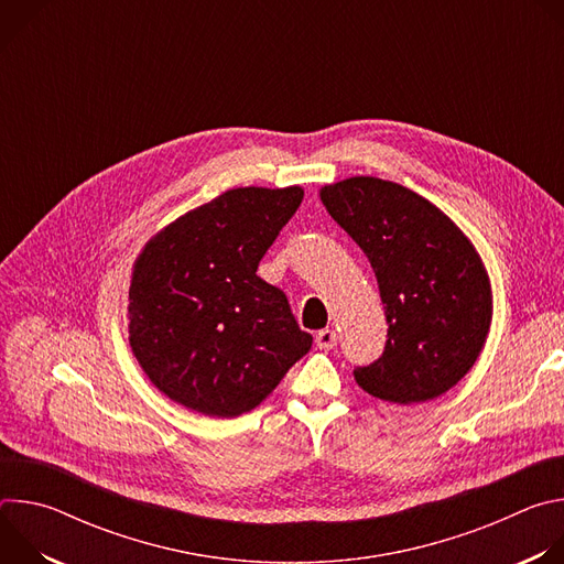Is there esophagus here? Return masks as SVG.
Masks as SVG:
<instances>
[{
    "label": "esophagus",
    "instance_id": "esophagus-1",
    "mask_svg": "<svg viewBox=\"0 0 564 564\" xmlns=\"http://www.w3.org/2000/svg\"><path fill=\"white\" fill-rule=\"evenodd\" d=\"M314 341H316V346H318L321 350H333V348L337 346V333H335V330H330V328H326V330H318Z\"/></svg>",
    "mask_w": 564,
    "mask_h": 564
}]
</instances>
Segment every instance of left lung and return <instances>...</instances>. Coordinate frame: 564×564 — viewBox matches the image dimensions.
I'll list each match as a JSON object with an SVG mask.
<instances>
[{
  "instance_id": "1",
  "label": "left lung",
  "mask_w": 564,
  "mask_h": 564,
  "mask_svg": "<svg viewBox=\"0 0 564 564\" xmlns=\"http://www.w3.org/2000/svg\"><path fill=\"white\" fill-rule=\"evenodd\" d=\"M368 257L388 321L383 355L357 383L392 404L451 390L477 361L494 318L489 272L470 238L431 200L375 176L318 189Z\"/></svg>"
}]
</instances>
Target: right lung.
<instances>
[{
    "mask_svg": "<svg viewBox=\"0 0 564 564\" xmlns=\"http://www.w3.org/2000/svg\"><path fill=\"white\" fill-rule=\"evenodd\" d=\"M303 200L236 187L155 231L131 268L129 346L149 381L207 417L257 409L312 348L288 296L257 270Z\"/></svg>",
    "mask_w": 564,
    "mask_h": 564,
    "instance_id": "add662e5",
    "label": "right lung"
}]
</instances>
